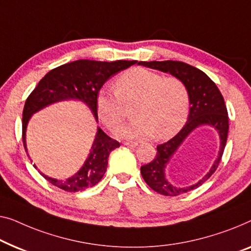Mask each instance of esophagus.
Returning a JSON list of instances; mask_svg holds the SVG:
<instances>
[{"mask_svg":"<svg viewBox=\"0 0 251 251\" xmlns=\"http://www.w3.org/2000/svg\"><path fill=\"white\" fill-rule=\"evenodd\" d=\"M125 145L126 146H130V147H136L138 146V143H136V141H126Z\"/></svg>","mask_w":251,"mask_h":251,"instance_id":"34e87169","label":"esophagus"}]
</instances>
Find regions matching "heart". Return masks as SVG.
Here are the masks:
<instances>
[{
    "instance_id": "b5f03b06",
    "label": "heart",
    "mask_w": 251,
    "mask_h": 251,
    "mask_svg": "<svg viewBox=\"0 0 251 251\" xmlns=\"http://www.w3.org/2000/svg\"><path fill=\"white\" fill-rule=\"evenodd\" d=\"M115 89L101 88L96 105L101 121L113 129L126 117L123 101L137 99L136 118L115 130L123 138H146L156 134L166 139L180 131L187 121L189 95L184 83L145 68H132L120 75Z\"/></svg>"
}]
</instances>
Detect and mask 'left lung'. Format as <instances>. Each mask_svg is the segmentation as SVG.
Returning <instances> with one entry per match:
<instances>
[{
	"mask_svg": "<svg viewBox=\"0 0 251 251\" xmlns=\"http://www.w3.org/2000/svg\"><path fill=\"white\" fill-rule=\"evenodd\" d=\"M139 65L155 69L165 74L172 75L173 77L180 79L184 83L188 90L190 110H189L188 121L182 129L166 143L158 145L157 154L151 163L140 168L141 176L145 182L152 190L164 196H179L198 188L212 176L219 166L222 158L225 145H226L228 132V117L222 94L205 72L199 69L189 65L180 61H151L145 62L140 61ZM208 125L215 128L220 137L219 156L206 176L192 186L177 187L171 184L165 176V171L175 153L185 138L194 129L199 126Z\"/></svg>",
	"mask_w": 251,
	"mask_h": 251,
	"instance_id": "1",
	"label": "left lung"
}]
</instances>
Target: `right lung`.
I'll return each mask as SVG.
<instances>
[{
  "instance_id": "1",
  "label": "right lung",
  "mask_w": 251,
  "mask_h": 251,
  "mask_svg": "<svg viewBox=\"0 0 251 251\" xmlns=\"http://www.w3.org/2000/svg\"><path fill=\"white\" fill-rule=\"evenodd\" d=\"M136 63L137 61L119 60L114 62H100L92 60H77L60 65L46 74L25 103L23 112V141L26 151V130L32 114L57 101L75 100L85 103L92 111L96 121H99L96 105L97 93L111 75ZM119 146V141L112 139L100 126H97V132L88 157L75 176L68 177L67 180H57L45 176L39 171L38 172L53 186L62 190L69 192L82 191L100 182L106 172L108 156L112 151ZM34 168L37 169L35 164Z\"/></svg>"
}]
</instances>
